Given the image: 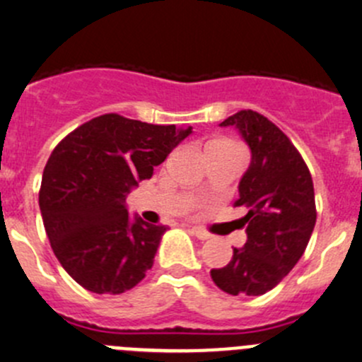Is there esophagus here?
<instances>
[{
    "label": "esophagus",
    "mask_w": 362,
    "mask_h": 362,
    "mask_svg": "<svg viewBox=\"0 0 362 362\" xmlns=\"http://www.w3.org/2000/svg\"><path fill=\"white\" fill-rule=\"evenodd\" d=\"M191 230H192V233L199 238V240H209V238H212V235H210L206 230H203L202 226H192Z\"/></svg>",
    "instance_id": "esophagus-1"
}]
</instances>
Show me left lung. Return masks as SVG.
Masks as SVG:
<instances>
[{"instance_id": "left-lung-1", "label": "left lung", "mask_w": 362, "mask_h": 362, "mask_svg": "<svg viewBox=\"0 0 362 362\" xmlns=\"http://www.w3.org/2000/svg\"><path fill=\"white\" fill-rule=\"evenodd\" d=\"M219 125L237 129L251 150L233 203L247 210L240 219L247 242L233 247L230 263L210 276L230 296H263L306 251L317 223L313 180L292 141L263 115L244 110Z\"/></svg>"}]
</instances>
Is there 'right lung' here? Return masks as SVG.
Here are the masks:
<instances>
[{
	"instance_id": "1",
	"label": "right lung",
	"mask_w": 362,
	"mask_h": 362,
	"mask_svg": "<svg viewBox=\"0 0 362 362\" xmlns=\"http://www.w3.org/2000/svg\"><path fill=\"white\" fill-rule=\"evenodd\" d=\"M191 132L110 113L52 150L38 205L56 258L83 288L118 296L152 269L168 228L129 216L125 198Z\"/></svg>"
}]
</instances>
